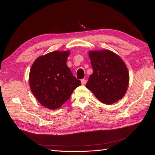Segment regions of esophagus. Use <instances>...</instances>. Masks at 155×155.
Instances as JSON below:
<instances>
[{
	"mask_svg": "<svg viewBox=\"0 0 155 155\" xmlns=\"http://www.w3.org/2000/svg\"><path fill=\"white\" fill-rule=\"evenodd\" d=\"M85 83H86V80L85 79L81 80V84H82V85H85Z\"/></svg>",
	"mask_w": 155,
	"mask_h": 155,
	"instance_id": "esophagus-1",
	"label": "esophagus"
}]
</instances>
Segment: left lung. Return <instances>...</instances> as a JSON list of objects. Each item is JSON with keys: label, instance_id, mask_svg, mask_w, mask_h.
Segmentation results:
<instances>
[{"label": "left lung", "instance_id": "1", "mask_svg": "<svg viewBox=\"0 0 155 155\" xmlns=\"http://www.w3.org/2000/svg\"><path fill=\"white\" fill-rule=\"evenodd\" d=\"M89 57L93 68L86 87L103 103L111 104L127 92L129 74L124 62L109 50L90 51Z\"/></svg>", "mask_w": 155, "mask_h": 155}]
</instances>
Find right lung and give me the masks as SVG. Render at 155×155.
Segmentation results:
<instances>
[{"label": "right lung", "mask_w": 155, "mask_h": 155, "mask_svg": "<svg viewBox=\"0 0 155 155\" xmlns=\"http://www.w3.org/2000/svg\"><path fill=\"white\" fill-rule=\"evenodd\" d=\"M69 51H54L40 56L31 66V90L41 105L59 109L70 98L81 81L73 76L66 64Z\"/></svg>", "instance_id": "add662e5"}]
</instances>
